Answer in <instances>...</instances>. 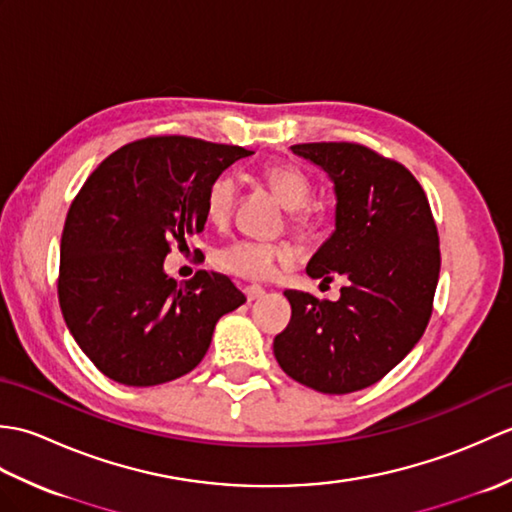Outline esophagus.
Wrapping results in <instances>:
<instances>
[{"label": "esophagus", "mask_w": 512, "mask_h": 512, "mask_svg": "<svg viewBox=\"0 0 512 512\" xmlns=\"http://www.w3.org/2000/svg\"><path fill=\"white\" fill-rule=\"evenodd\" d=\"M244 295H246L248 301H255V299H259V297L264 295V288L262 286H246L244 288Z\"/></svg>", "instance_id": "obj_1"}]
</instances>
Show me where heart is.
Segmentation results:
<instances>
[{
  "instance_id": "heart-1",
  "label": "heart",
  "mask_w": 512,
  "mask_h": 512,
  "mask_svg": "<svg viewBox=\"0 0 512 512\" xmlns=\"http://www.w3.org/2000/svg\"><path fill=\"white\" fill-rule=\"evenodd\" d=\"M264 180L275 191L281 204L288 209L292 228L301 233L312 231L321 222L319 211L308 204L312 182L299 167L290 162H277L264 169ZM237 200V182L231 173H220L213 178L204 195V211L209 222L222 226L228 222ZM290 250L279 244L253 242V239H233L213 253V264L226 275L246 281H262L275 273L279 264L290 262Z\"/></svg>"
}]
</instances>
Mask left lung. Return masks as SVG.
<instances>
[{"mask_svg":"<svg viewBox=\"0 0 512 512\" xmlns=\"http://www.w3.org/2000/svg\"><path fill=\"white\" fill-rule=\"evenodd\" d=\"M334 180L336 231L308 275L347 277L339 301L286 290L292 317L275 336L281 369L323 394L378 383L427 330L440 275V239L427 193L398 160L361 143L290 147Z\"/></svg>","mask_w":512,"mask_h":512,"instance_id":"obj_1","label":"left lung"}]
</instances>
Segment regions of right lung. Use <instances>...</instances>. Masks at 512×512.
Masks as SVG:
<instances>
[{"label":"right lung","instance_id":"1","mask_svg":"<svg viewBox=\"0 0 512 512\" xmlns=\"http://www.w3.org/2000/svg\"><path fill=\"white\" fill-rule=\"evenodd\" d=\"M253 154L191 136H147L116 149L85 180L61 235L59 306L74 341L107 378L154 387L189 374L217 319L246 297L226 275L176 284L162 270L206 222L213 178Z\"/></svg>","mask_w":512,"mask_h":512}]
</instances>
